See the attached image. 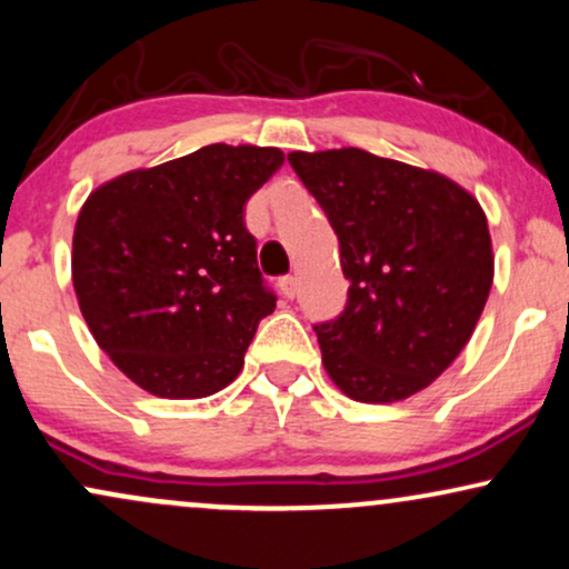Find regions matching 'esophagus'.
I'll list each match as a JSON object with an SVG mask.
<instances>
[{
	"label": "esophagus",
	"instance_id": "obj_1",
	"mask_svg": "<svg viewBox=\"0 0 569 569\" xmlns=\"http://www.w3.org/2000/svg\"><path fill=\"white\" fill-rule=\"evenodd\" d=\"M278 286H280V293H283V297H293V293H297V278L293 276H286V278H280L278 280Z\"/></svg>",
	"mask_w": 569,
	"mask_h": 569
}]
</instances>
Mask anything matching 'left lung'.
I'll list each match as a JSON object with an SVG mask.
<instances>
[{
  "label": "left lung",
  "instance_id": "left-lung-1",
  "mask_svg": "<svg viewBox=\"0 0 569 569\" xmlns=\"http://www.w3.org/2000/svg\"><path fill=\"white\" fill-rule=\"evenodd\" d=\"M289 162L335 227L350 280L342 316L316 326L326 375L361 403L420 393L466 348L492 289L479 200L447 176L356 147Z\"/></svg>",
  "mask_w": 569,
  "mask_h": 569
}]
</instances>
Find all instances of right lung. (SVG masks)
I'll return each instance as SVG.
<instances>
[{"instance_id":"add662e5","label":"right lung","mask_w":569,"mask_h":569,"mask_svg":"<svg viewBox=\"0 0 569 569\" xmlns=\"http://www.w3.org/2000/svg\"><path fill=\"white\" fill-rule=\"evenodd\" d=\"M283 166L276 147L208 143L90 192L71 280L98 348L160 398H206L243 369L276 293L246 230L248 198Z\"/></svg>"}]
</instances>
